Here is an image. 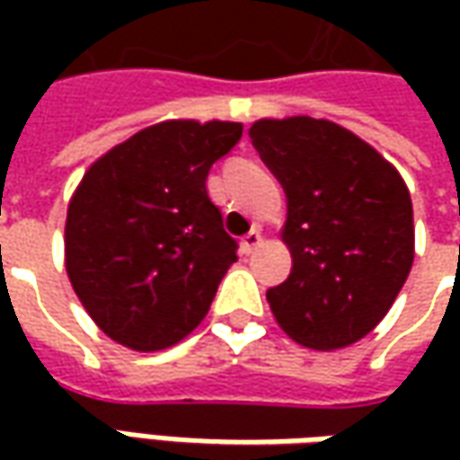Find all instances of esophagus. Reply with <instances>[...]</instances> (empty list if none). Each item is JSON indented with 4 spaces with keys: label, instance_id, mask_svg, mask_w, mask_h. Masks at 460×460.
I'll return each mask as SVG.
<instances>
[{
    "label": "esophagus",
    "instance_id": "obj_1",
    "mask_svg": "<svg viewBox=\"0 0 460 460\" xmlns=\"http://www.w3.org/2000/svg\"><path fill=\"white\" fill-rule=\"evenodd\" d=\"M261 243H263V235H261V230H251V233H248V235L243 238V253H248V256H251V253L256 251Z\"/></svg>",
    "mask_w": 460,
    "mask_h": 460
}]
</instances>
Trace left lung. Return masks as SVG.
<instances>
[{
  "label": "left lung",
  "mask_w": 460,
  "mask_h": 460,
  "mask_svg": "<svg viewBox=\"0 0 460 460\" xmlns=\"http://www.w3.org/2000/svg\"><path fill=\"white\" fill-rule=\"evenodd\" d=\"M251 137L287 191L292 274L266 292L276 323L314 350L358 343L415 261L410 189L374 146L330 119L263 117Z\"/></svg>",
  "instance_id": "1"
}]
</instances>
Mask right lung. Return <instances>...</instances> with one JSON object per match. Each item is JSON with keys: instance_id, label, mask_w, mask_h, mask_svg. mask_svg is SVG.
Masks as SVG:
<instances>
[{"instance_id": "obj_1", "label": "right lung", "mask_w": 460, "mask_h": 460, "mask_svg": "<svg viewBox=\"0 0 460 460\" xmlns=\"http://www.w3.org/2000/svg\"><path fill=\"white\" fill-rule=\"evenodd\" d=\"M240 135L243 125L227 119H164L99 155L74 189L66 274L115 343L164 350L207 317L238 261L207 173Z\"/></svg>"}]
</instances>
